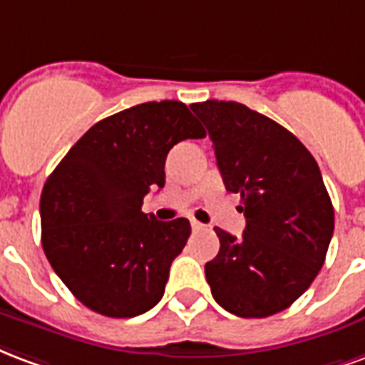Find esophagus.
Listing matches in <instances>:
<instances>
[{
	"mask_svg": "<svg viewBox=\"0 0 365 365\" xmlns=\"http://www.w3.org/2000/svg\"><path fill=\"white\" fill-rule=\"evenodd\" d=\"M190 225H192V231H202L206 225L200 222H196V220H190Z\"/></svg>",
	"mask_w": 365,
	"mask_h": 365,
	"instance_id": "obj_1",
	"label": "esophagus"
}]
</instances>
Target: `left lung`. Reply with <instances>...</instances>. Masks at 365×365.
<instances>
[{
  "label": "left lung",
  "mask_w": 365,
  "mask_h": 365,
  "mask_svg": "<svg viewBox=\"0 0 365 365\" xmlns=\"http://www.w3.org/2000/svg\"><path fill=\"white\" fill-rule=\"evenodd\" d=\"M214 143L225 188L241 194V237L215 227L206 280L223 309L245 319L288 309L323 267L334 210L317 161L292 132L233 101L190 105Z\"/></svg>",
  "instance_id": "1"
}]
</instances>
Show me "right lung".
Wrapping results in <instances>:
<instances>
[{"label": "right lung", "mask_w": 365, "mask_h": 365, "mask_svg": "<svg viewBox=\"0 0 365 365\" xmlns=\"http://www.w3.org/2000/svg\"><path fill=\"white\" fill-rule=\"evenodd\" d=\"M204 135L185 103H143L89 128L48 177L42 249L85 307L126 319L163 297L190 223L143 214V196L163 188L173 145Z\"/></svg>", "instance_id": "obj_1"}]
</instances>
